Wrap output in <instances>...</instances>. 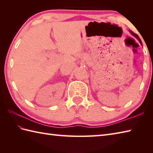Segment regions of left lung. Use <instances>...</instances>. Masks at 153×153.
Returning <instances> with one entry per match:
<instances>
[{
  "instance_id": "obj_1",
  "label": "left lung",
  "mask_w": 153,
  "mask_h": 153,
  "mask_svg": "<svg viewBox=\"0 0 153 153\" xmlns=\"http://www.w3.org/2000/svg\"><path fill=\"white\" fill-rule=\"evenodd\" d=\"M129 32H130V33H131V34L132 35H134V37H135L136 38H137V39H138V40H139V43H140L141 44H142V42H141V39H139V36H138V35H137V34H135V33H134V32H133V31H131V30H129Z\"/></svg>"
}]
</instances>
